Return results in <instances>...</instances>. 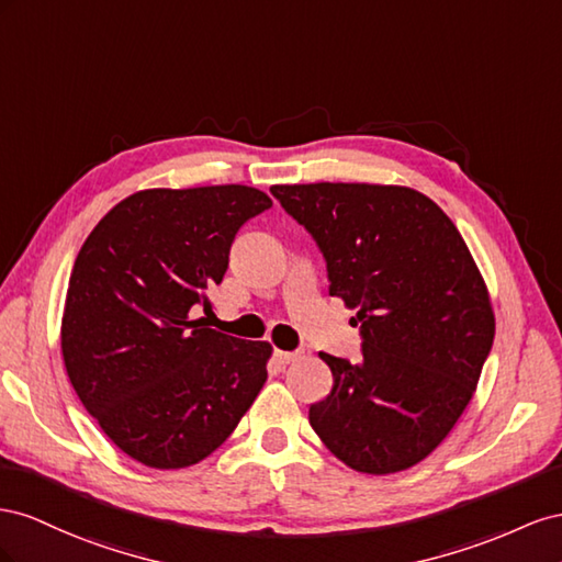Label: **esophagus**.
<instances>
[{
	"instance_id": "obj_1",
	"label": "esophagus",
	"mask_w": 562,
	"mask_h": 562,
	"mask_svg": "<svg viewBox=\"0 0 562 562\" xmlns=\"http://www.w3.org/2000/svg\"><path fill=\"white\" fill-rule=\"evenodd\" d=\"M294 360H296V352L280 350V348L276 350V362H278V364H282V367H284V364H290V362H294Z\"/></svg>"
}]
</instances>
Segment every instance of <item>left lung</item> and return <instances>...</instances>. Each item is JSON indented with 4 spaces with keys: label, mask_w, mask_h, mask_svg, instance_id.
Masks as SVG:
<instances>
[{
    "label": "left lung",
    "mask_w": 562,
    "mask_h": 562,
    "mask_svg": "<svg viewBox=\"0 0 562 562\" xmlns=\"http://www.w3.org/2000/svg\"><path fill=\"white\" fill-rule=\"evenodd\" d=\"M272 195L323 249L329 294L356 308L362 358L319 352L331 391L308 419L358 473L424 461L471 403L494 341V311L461 233L407 186L296 183Z\"/></svg>",
    "instance_id": "1"
}]
</instances>
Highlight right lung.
<instances>
[{
	"label": "right lung",
	"mask_w": 562,
	"mask_h": 562,
	"mask_svg": "<svg viewBox=\"0 0 562 562\" xmlns=\"http://www.w3.org/2000/svg\"><path fill=\"white\" fill-rule=\"evenodd\" d=\"M272 200L249 186L138 190L79 249L60 319L75 393L143 467H195L228 440L263 389L268 341L192 319L212 311L237 231Z\"/></svg>",
	"instance_id": "right-lung-1"
}]
</instances>
